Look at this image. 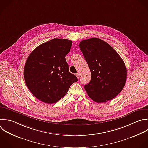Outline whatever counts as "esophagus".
<instances>
[{
  "label": "esophagus",
  "mask_w": 148,
  "mask_h": 148,
  "mask_svg": "<svg viewBox=\"0 0 148 148\" xmlns=\"http://www.w3.org/2000/svg\"><path fill=\"white\" fill-rule=\"evenodd\" d=\"M76 76H77V77L78 79H79V78L80 77V74L79 73H77L76 74Z\"/></svg>",
  "instance_id": "obj_1"
}]
</instances>
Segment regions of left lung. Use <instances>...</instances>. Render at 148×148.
Returning <instances> with one entry per match:
<instances>
[{
	"label": "left lung",
	"mask_w": 148,
	"mask_h": 148,
	"mask_svg": "<svg viewBox=\"0 0 148 148\" xmlns=\"http://www.w3.org/2000/svg\"><path fill=\"white\" fill-rule=\"evenodd\" d=\"M79 47L91 73L90 83L84 85L88 95L98 103L113 99L126 82L123 60L108 43L98 38L83 40Z\"/></svg>",
	"instance_id": "obj_1"
}]
</instances>
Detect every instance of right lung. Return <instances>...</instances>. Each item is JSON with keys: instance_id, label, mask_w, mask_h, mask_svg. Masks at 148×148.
I'll return each instance as SVG.
<instances>
[{"instance_id": "obj_1", "label": "right lung", "mask_w": 148, "mask_h": 148, "mask_svg": "<svg viewBox=\"0 0 148 148\" xmlns=\"http://www.w3.org/2000/svg\"><path fill=\"white\" fill-rule=\"evenodd\" d=\"M72 44L68 39L55 38L38 46L28 57L24 70L25 82L40 101L57 102L77 81V77L69 72L65 59Z\"/></svg>"}]
</instances>
